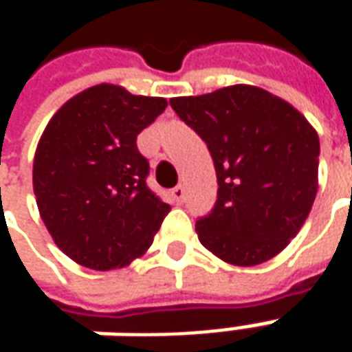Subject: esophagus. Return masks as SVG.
I'll return each instance as SVG.
<instances>
[{
  "label": "esophagus",
  "mask_w": 352,
  "mask_h": 352,
  "mask_svg": "<svg viewBox=\"0 0 352 352\" xmlns=\"http://www.w3.org/2000/svg\"><path fill=\"white\" fill-rule=\"evenodd\" d=\"M171 196H173V199H175L177 204H183L184 201V186H175L173 190H171Z\"/></svg>",
  "instance_id": "obj_1"
}]
</instances>
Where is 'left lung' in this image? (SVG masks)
<instances>
[{"label": "left lung", "instance_id": "left-lung-1", "mask_svg": "<svg viewBox=\"0 0 352 352\" xmlns=\"http://www.w3.org/2000/svg\"><path fill=\"white\" fill-rule=\"evenodd\" d=\"M169 105L206 141L217 171V204L196 222L199 243L241 267L277 256L317 196L315 128L288 101L251 85L171 98Z\"/></svg>", "mask_w": 352, "mask_h": 352}]
</instances>
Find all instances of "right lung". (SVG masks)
Wrapping results in <instances>:
<instances>
[{
  "instance_id": "right-lung-1",
  "label": "right lung",
  "mask_w": 352,
  "mask_h": 352,
  "mask_svg": "<svg viewBox=\"0 0 352 352\" xmlns=\"http://www.w3.org/2000/svg\"><path fill=\"white\" fill-rule=\"evenodd\" d=\"M164 98L101 82L58 109L34 158V192L49 234L77 264L107 272L153 245L171 207L146 186L138 135L164 113Z\"/></svg>"
}]
</instances>
